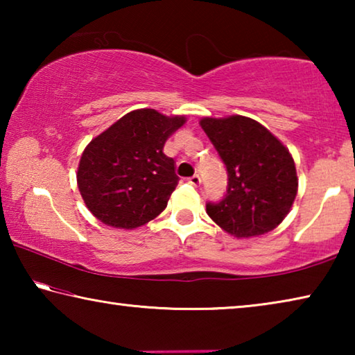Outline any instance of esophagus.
<instances>
[{"instance_id":"obj_1","label":"esophagus","mask_w":355,"mask_h":355,"mask_svg":"<svg viewBox=\"0 0 355 355\" xmlns=\"http://www.w3.org/2000/svg\"><path fill=\"white\" fill-rule=\"evenodd\" d=\"M188 182L192 184V186H200L202 184V177L199 175V173H196V175H192Z\"/></svg>"}]
</instances>
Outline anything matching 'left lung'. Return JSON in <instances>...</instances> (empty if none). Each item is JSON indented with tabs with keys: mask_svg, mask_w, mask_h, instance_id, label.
I'll list each match as a JSON object with an SVG mask.
<instances>
[{
	"mask_svg": "<svg viewBox=\"0 0 355 355\" xmlns=\"http://www.w3.org/2000/svg\"><path fill=\"white\" fill-rule=\"evenodd\" d=\"M200 127L218 150L228 177L222 200L207 203L209 218L236 238L274 230L297 194L296 166L288 148L249 117H205Z\"/></svg>",
	"mask_w": 355,
	"mask_h": 355,
	"instance_id": "left-lung-1",
	"label": "left lung"
}]
</instances>
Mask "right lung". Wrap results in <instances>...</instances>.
<instances>
[{"instance_id": "obj_1", "label": "right lung", "mask_w": 355, "mask_h": 355, "mask_svg": "<svg viewBox=\"0 0 355 355\" xmlns=\"http://www.w3.org/2000/svg\"><path fill=\"white\" fill-rule=\"evenodd\" d=\"M184 117L137 110L91 141L78 167V188L98 220L116 228H136L167 207L178 184L175 161L163 153Z\"/></svg>"}]
</instances>
